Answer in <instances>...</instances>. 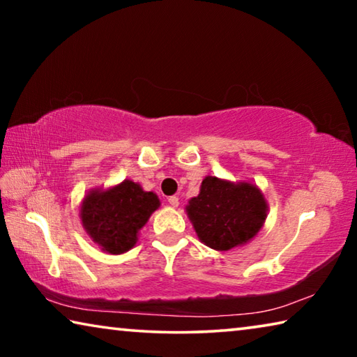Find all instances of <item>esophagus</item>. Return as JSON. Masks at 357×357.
<instances>
[{"mask_svg": "<svg viewBox=\"0 0 357 357\" xmlns=\"http://www.w3.org/2000/svg\"><path fill=\"white\" fill-rule=\"evenodd\" d=\"M168 203H170V206H173V208H178V206H179V198L173 195V197L168 198Z\"/></svg>", "mask_w": 357, "mask_h": 357, "instance_id": "1", "label": "esophagus"}]
</instances>
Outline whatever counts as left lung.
<instances>
[{
    "mask_svg": "<svg viewBox=\"0 0 357 357\" xmlns=\"http://www.w3.org/2000/svg\"><path fill=\"white\" fill-rule=\"evenodd\" d=\"M266 211L261 192L253 184L208 176L198 197L187 206V215L202 243L215 250H229L255 236L263 227Z\"/></svg>",
    "mask_w": 357,
    "mask_h": 357,
    "instance_id": "left-lung-1",
    "label": "left lung"
}]
</instances>
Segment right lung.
Here are the masks:
<instances>
[{
	"label": "right lung",
	"mask_w": 357,
	"mask_h": 357,
	"mask_svg": "<svg viewBox=\"0 0 357 357\" xmlns=\"http://www.w3.org/2000/svg\"><path fill=\"white\" fill-rule=\"evenodd\" d=\"M159 198L126 179L105 192L93 190L82 204V222L102 250L124 253L137 243V233L159 208Z\"/></svg>",
	"instance_id": "add662e5"
}]
</instances>
